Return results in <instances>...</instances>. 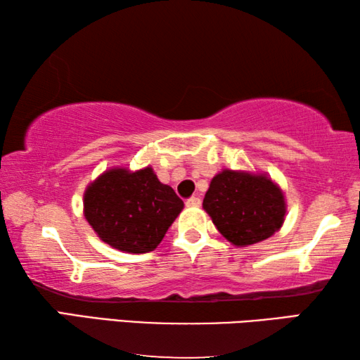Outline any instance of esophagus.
Here are the masks:
<instances>
[{
	"instance_id": "1",
	"label": "esophagus",
	"mask_w": 360,
	"mask_h": 360,
	"mask_svg": "<svg viewBox=\"0 0 360 360\" xmlns=\"http://www.w3.org/2000/svg\"><path fill=\"white\" fill-rule=\"evenodd\" d=\"M186 205L191 206V208H198V206L202 205V200H200L198 197H191V198H188L187 202H186Z\"/></svg>"
}]
</instances>
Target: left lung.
Instances as JSON below:
<instances>
[{"mask_svg":"<svg viewBox=\"0 0 360 360\" xmlns=\"http://www.w3.org/2000/svg\"><path fill=\"white\" fill-rule=\"evenodd\" d=\"M203 210L231 245H255L283 227L284 192L265 173L222 169L211 179Z\"/></svg>","mask_w":360,"mask_h":360,"instance_id":"1","label":"left lung"}]
</instances>
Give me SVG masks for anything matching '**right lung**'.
<instances>
[{"mask_svg":"<svg viewBox=\"0 0 360 360\" xmlns=\"http://www.w3.org/2000/svg\"><path fill=\"white\" fill-rule=\"evenodd\" d=\"M184 202L150 167H115L84 192V216L101 241L130 254L150 252L179 216Z\"/></svg>","mask_w":360,"mask_h":360,"instance_id":"obj_1","label":"right lung"}]
</instances>
